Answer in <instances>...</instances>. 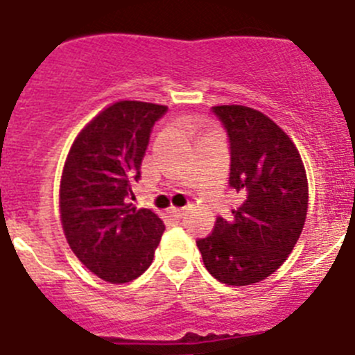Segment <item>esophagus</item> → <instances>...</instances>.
<instances>
[{"label": "esophagus", "instance_id": "esophagus-1", "mask_svg": "<svg viewBox=\"0 0 355 355\" xmlns=\"http://www.w3.org/2000/svg\"><path fill=\"white\" fill-rule=\"evenodd\" d=\"M170 216L171 217H182L184 216V209H170Z\"/></svg>", "mask_w": 355, "mask_h": 355}]
</instances>
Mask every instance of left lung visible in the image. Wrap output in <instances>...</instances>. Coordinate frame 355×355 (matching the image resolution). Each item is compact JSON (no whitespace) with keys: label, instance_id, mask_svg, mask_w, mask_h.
<instances>
[{"label":"left lung","instance_id":"obj_1","mask_svg":"<svg viewBox=\"0 0 355 355\" xmlns=\"http://www.w3.org/2000/svg\"><path fill=\"white\" fill-rule=\"evenodd\" d=\"M230 139V187L241 198L228 219L198 239L207 270L233 286L253 285L292 253L308 214V178L292 139L248 106H214Z\"/></svg>","mask_w":355,"mask_h":355}]
</instances>
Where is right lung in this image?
Instances as JSON below:
<instances>
[{
    "mask_svg": "<svg viewBox=\"0 0 355 355\" xmlns=\"http://www.w3.org/2000/svg\"><path fill=\"white\" fill-rule=\"evenodd\" d=\"M166 106L118 101L78 134L63 166L60 214L67 242L86 269L129 283L154 260L164 225L129 201L150 132ZM134 200V196H132Z\"/></svg>",
    "mask_w": 355,
    "mask_h": 355,
    "instance_id": "right-lung-1",
    "label": "right lung"
}]
</instances>
